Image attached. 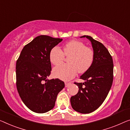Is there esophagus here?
<instances>
[{"label":"esophagus","mask_w":130,"mask_h":130,"mask_svg":"<svg viewBox=\"0 0 130 130\" xmlns=\"http://www.w3.org/2000/svg\"><path fill=\"white\" fill-rule=\"evenodd\" d=\"M70 85H71L70 83H67V82L65 83V86L66 88H67V87H68L69 86H70Z\"/></svg>","instance_id":"1"}]
</instances>
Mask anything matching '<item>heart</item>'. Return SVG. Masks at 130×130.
<instances>
[{
    "instance_id": "obj_1",
    "label": "heart",
    "mask_w": 130,
    "mask_h": 130,
    "mask_svg": "<svg viewBox=\"0 0 130 130\" xmlns=\"http://www.w3.org/2000/svg\"><path fill=\"white\" fill-rule=\"evenodd\" d=\"M64 55L69 57L68 64L57 66L53 69V73L54 77L65 81L75 77L77 71L82 73L88 71L94 60L93 51L87 48L83 42L76 40L66 44L63 52L58 46H54L50 52V61L53 64L58 65L62 62Z\"/></svg>"
}]
</instances>
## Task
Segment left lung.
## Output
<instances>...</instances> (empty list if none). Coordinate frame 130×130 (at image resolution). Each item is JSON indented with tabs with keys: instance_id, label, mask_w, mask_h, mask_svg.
I'll return each instance as SVG.
<instances>
[{
	"instance_id": "8db88e82",
	"label": "left lung",
	"mask_w": 130,
	"mask_h": 130,
	"mask_svg": "<svg viewBox=\"0 0 130 130\" xmlns=\"http://www.w3.org/2000/svg\"><path fill=\"white\" fill-rule=\"evenodd\" d=\"M92 44L94 60L90 68L80 79L84 83H75L78 93L71 98L72 107L82 114L90 113L100 107L111 89L113 80V62L111 56L103 44L92 37L83 36Z\"/></svg>"
}]
</instances>
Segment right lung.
<instances>
[{"mask_svg": "<svg viewBox=\"0 0 130 130\" xmlns=\"http://www.w3.org/2000/svg\"><path fill=\"white\" fill-rule=\"evenodd\" d=\"M62 41L44 35L37 37L24 46L16 62L17 91L25 105L35 113L53 109L65 87L59 79H48L51 71L50 52Z\"/></svg>", "mask_w": 130, "mask_h": 130, "instance_id": "1", "label": "right lung"}]
</instances>
